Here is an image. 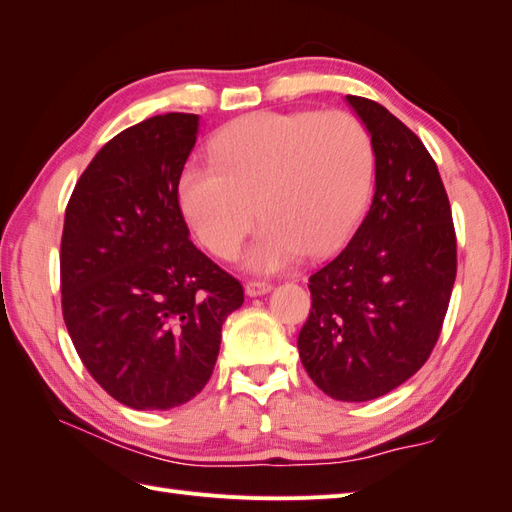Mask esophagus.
Instances as JSON below:
<instances>
[{
	"label": "esophagus",
	"instance_id": "34e87169",
	"mask_svg": "<svg viewBox=\"0 0 512 512\" xmlns=\"http://www.w3.org/2000/svg\"><path fill=\"white\" fill-rule=\"evenodd\" d=\"M269 291H271L269 282H263V280H247L245 282V293L249 295V298H258V295H265Z\"/></svg>",
	"mask_w": 512,
	"mask_h": 512
}]
</instances>
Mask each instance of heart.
<instances>
[{
	"label": "heart",
	"mask_w": 512,
	"mask_h": 512,
	"mask_svg": "<svg viewBox=\"0 0 512 512\" xmlns=\"http://www.w3.org/2000/svg\"><path fill=\"white\" fill-rule=\"evenodd\" d=\"M210 160L181 173V210L199 241L225 260L256 217L265 221L243 256L256 274L342 245L368 208L377 170L366 124L342 109L241 118L214 138Z\"/></svg>",
	"instance_id": "1"
}]
</instances>
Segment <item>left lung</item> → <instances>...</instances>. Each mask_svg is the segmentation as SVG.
I'll return each mask as SVG.
<instances>
[{
  "instance_id": "obj_1",
  "label": "left lung",
  "mask_w": 512,
  "mask_h": 512,
  "mask_svg": "<svg viewBox=\"0 0 512 512\" xmlns=\"http://www.w3.org/2000/svg\"><path fill=\"white\" fill-rule=\"evenodd\" d=\"M374 144L372 206L346 249L309 278L302 366L335 401L399 388L436 346L456 282V232L425 144L379 102L346 96Z\"/></svg>"
}]
</instances>
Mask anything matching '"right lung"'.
I'll return each instance as SVG.
<instances>
[{
	"label": "right lung",
	"instance_id": "obj_1",
	"mask_svg": "<svg viewBox=\"0 0 512 512\" xmlns=\"http://www.w3.org/2000/svg\"><path fill=\"white\" fill-rule=\"evenodd\" d=\"M199 116L164 113L109 140L65 210L63 320L105 392L133 410H170L208 383L241 282L192 245L179 177Z\"/></svg>",
	"mask_w": 512,
	"mask_h": 512
}]
</instances>
